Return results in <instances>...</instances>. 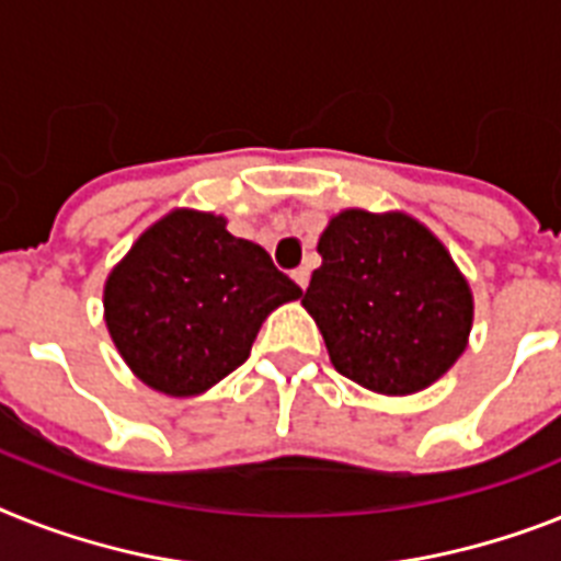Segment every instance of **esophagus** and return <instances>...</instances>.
<instances>
[{"label": "esophagus", "mask_w": 561, "mask_h": 561, "mask_svg": "<svg viewBox=\"0 0 561 561\" xmlns=\"http://www.w3.org/2000/svg\"><path fill=\"white\" fill-rule=\"evenodd\" d=\"M291 280H295L300 289H307V286H309V270H295V272H291Z\"/></svg>", "instance_id": "34e87169"}]
</instances>
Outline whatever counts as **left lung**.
<instances>
[{"instance_id":"8db88e82","label":"left lung","mask_w":561,"mask_h":561,"mask_svg":"<svg viewBox=\"0 0 561 561\" xmlns=\"http://www.w3.org/2000/svg\"><path fill=\"white\" fill-rule=\"evenodd\" d=\"M304 309L332 367L381 396L436 383L467 350L473 291L447 247L404 211L344 208L318 240Z\"/></svg>"}]
</instances>
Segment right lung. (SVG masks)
<instances>
[{
    "mask_svg": "<svg viewBox=\"0 0 561 561\" xmlns=\"http://www.w3.org/2000/svg\"><path fill=\"white\" fill-rule=\"evenodd\" d=\"M304 291L226 217L171 208L134 240L103 289L105 327L146 387L192 398L249 358L263 321Z\"/></svg>",
    "mask_w": 561,
    "mask_h": 561,
    "instance_id": "obj_1",
    "label": "right lung"
}]
</instances>
